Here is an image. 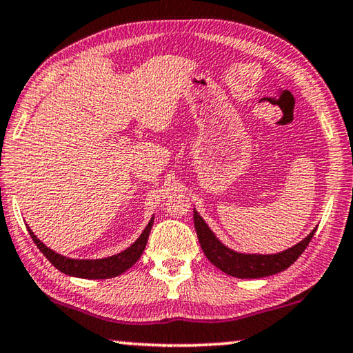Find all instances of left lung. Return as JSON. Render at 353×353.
<instances>
[{
	"instance_id": "1",
	"label": "left lung",
	"mask_w": 353,
	"mask_h": 353,
	"mask_svg": "<svg viewBox=\"0 0 353 353\" xmlns=\"http://www.w3.org/2000/svg\"><path fill=\"white\" fill-rule=\"evenodd\" d=\"M194 226H196L197 239L201 243L202 252L208 258L213 265H216L224 274L232 275L237 279H261L269 275L279 274L282 270L288 269L296 259H298L307 245L310 239L314 237L316 228H314L307 236L293 247H290L283 252L272 254L261 253H240L236 250L229 248L219 240L214 232L208 228L201 214L194 208Z\"/></svg>"
}]
</instances>
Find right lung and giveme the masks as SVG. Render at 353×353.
I'll return each mask as SVG.
<instances>
[{"mask_svg": "<svg viewBox=\"0 0 353 353\" xmlns=\"http://www.w3.org/2000/svg\"><path fill=\"white\" fill-rule=\"evenodd\" d=\"M152 223H154V216L150 219L148 226L143 229L140 237L130 245L129 248H125L124 252L113 254L108 258H100V259H74L63 256L54 250L41 242V240L34 236V232L28 228L30 236H32L33 242L37 243V247L41 250V253L52 263L54 268H57L60 272L71 277H79V279H89V280H100V279H111L117 277L122 272H125L127 269H130L137 261H139L143 250L146 247L148 237H150Z\"/></svg>", "mask_w": 353, "mask_h": 353, "instance_id": "1", "label": "right lung"}]
</instances>
